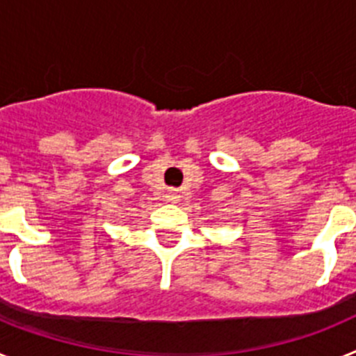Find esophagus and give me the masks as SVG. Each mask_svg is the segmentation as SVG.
Here are the masks:
<instances>
[{
    "instance_id": "obj_1",
    "label": "esophagus",
    "mask_w": 356,
    "mask_h": 356,
    "mask_svg": "<svg viewBox=\"0 0 356 356\" xmlns=\"http://www.w3.org/2000/svg\"><path fill=\"white\" fill-rule=\"evenodd\" d=\"M165 197H168L169 203H178V201H180V197H181V194L178 193L176 188H169L168 193H165Z\"/></svg>"
}]
</instances>
